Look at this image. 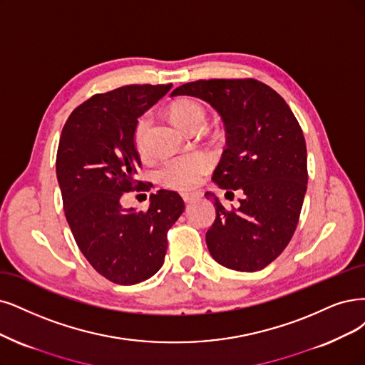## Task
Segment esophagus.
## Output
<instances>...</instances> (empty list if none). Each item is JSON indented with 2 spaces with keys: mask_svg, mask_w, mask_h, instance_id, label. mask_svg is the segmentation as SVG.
<instances>
[{
  "mask_svg": "<svg viewBox=\"0 0 365 365\" xmlns=\"http://www.w3.org/2000/svg\"><path fill=\"white\" fill-rule=\"evenodd\" d=\"M200 197V194H197V192H194V194H187V192H183L182 194V198H183V201H192V200H195V198H198Z\"/></svg>",
  "mask_w": 365,
  "mask_h": 365,
  "instance_id": "esophagus-1",
  "label": "esophagus"
}]
</instances>
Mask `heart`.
Wrapping results in <instances>:
<instances>
[{"label": "heart", "instance_id": "1", "mask_svg": "<svg viewBox=\"0 0 365 365\" xmlns=\"http://www.w3.org/2000/svg\"><path fill=\"white\" fill-rule=\"evenodd\" d=\"M171 115L178 125L186 130L205 128L206 108L195 99H180L171 105ZM148 130H150V115L143 114L133 130V144L138 153L148 150ZM210 168V160L201 155H183L165 160L158 170V179L162 185L174 190L187 191L195 187Z\"/></svg>", "mask_w": 365, "mask_h": 365}]
</instances>
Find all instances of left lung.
Masks as SVG:
<instances>
[{
    "label": "left lung",
    "mask_w": 365,
    "mask_h": 365,
    "mask_svg": "<svg viewBox=\"0 0 365 365\" xmlns=\"http://www.w3.org/2000/svg\"><path fill=\"white\" fill-rule=\"evenodd\" d=\"M180 94L209 102L222 117L227 147L212 179L227 194L244 192L232 209L205 194L217 210L207 248L228 269L260 271L284 251L299 222L308 182L302 129L286 101L254 78L198 79L171 96Z\"/></svg>",
    "instance_id": "obj_1"
}]
</instances>
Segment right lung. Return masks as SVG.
Returning a JSON list of instances; mask_svg holds the SVG:
<instances>
[{"instance_id": "add662e5", "label": "right lung", "mask_w": 365, "mask_h": 365, "mask_svg": "<svg viewBox=\"0 0 365 365\" xmlns=\"http://www.w3.org/2000/svg\"><path fill=\"white\" fill-rule=\"evenodd\" d=\"M171 84H130L98 93L66 120L57 150L63 209L81 252L120 286L155 275L164 264L167 233L185 209L175 191L152 194L147 210L121 207L123 192L145 191L135 180L141 160L133 144L138 117Z\"/></svg>"}]
</instances>
